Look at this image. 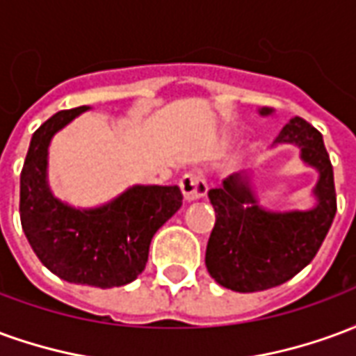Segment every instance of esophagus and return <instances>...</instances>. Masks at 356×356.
<instances>
[{"mask_svg":"<svg viewBox=\"0 0 356 356\" xmlns=\"http://www.w3.org/2000/svg\"><path fill=\"white\" fill-rule=\"evenodd\" d=\"M181 191H183V196H185L186 202H194V200H200L204 198L206 194H208V183H206V179L202 177L200 173H185L183 177H181Z\"/></svg>","mask_w":356,"mask_h":356,"instance_id":"esophagus-1","label":"esophagus"}]
</instances>
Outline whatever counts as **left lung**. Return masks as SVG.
Instances as JSON below:
<instances>
[{"instance_id": "1", "label": "left lung", "mask_w": 356, "mask_h": 356, "mask_svg": "<svg viewBox=\"0 0 356 356\" xmlns=\"http://www.w3.org/2000/svg\"><path fill=\"white\" fill-rule=\"evenodd\" d=\"M261 114H270L263 108ZM275 143H296L301 158L321 179L318 204L309 211L270 213L257 206L246 179L229 177L211 188L216 225L206 248V267L217 284L234 291H261L288 282L313 261L336 216L334 170L318 129L303 118H291Z\"/></svg>"}]
</instances>
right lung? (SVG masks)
I'll return each mask as SVG.
<instances>
[{"mask_svg":"<svg viewBox=\"0 0 356 356\" xmlns=\"http://www.w3.org/2000/svg\"><path fill=\"white\" fill-rule=\"evenodd\" d=\"M88 106L60 110L32 135L20 171V223L38 259L66 282L124 286L145 270L156 231L183 204L179 186H133L97 209H74L47 186L51 137Z\"/></svg>","mask_w":356,"mask_h":356,"instance_id":"obj_1","label":"right lung"}]
</instances>
